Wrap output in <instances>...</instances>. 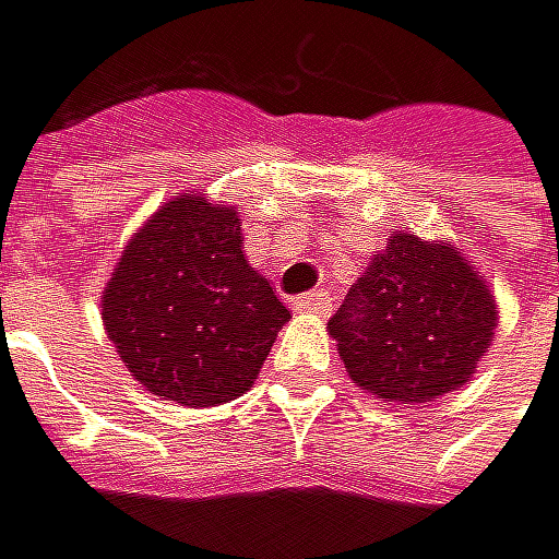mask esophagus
Segmentation results:
<instances>
[{"label":"esophagus","instance_id":"obj_1","mask_svg":"<svg viewBox=\"0 0 559 559\" xmlns=\"http://www.w3.org/2000/svg\"><path fill=\"white\" fill-rule=\"evenodd\" d=\"M331 308H334V298L321 288V292H311V295H301L298 301H295V311L298 314H331Z\"/></svg>","mask_w":559,"mask_h":559}]
</instances>
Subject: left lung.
Masks as SVG:
<instances>
[{
    "instance_id": "obj_1",
    "label": "left lung",
    "mask_w": 559,
    "mask_h": 559,
    "mask_svg": "<svg viewBox=\"0 0 559 559\" xmlns=\"http://www.w3.org/2000/svg\"><path fill=\"white\" fill-rule=\"evenodd\" d=\"M347 377L383 403L462 390L498 331L485 274L452 241L393 231L328 321Z\"/></svg>"
}]
</instances>
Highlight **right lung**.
Returning a JSON list of instances; mask_svg holds the SVG:
<instances>
[{"label": "right lung", "instance_id": "right-lung-1", "mask_svg": "<svg viewBox=\"0 0 559 559\" xmlns=\"http://www.w3.org/2000/svg\"><path fill=\"white\" fill-rule=\"evenodd\" d=\"M235 205L176 192L123 245L100 321L130 377L179 406L251 390L292 311L241 251Z\"/></svg>", "mask_w": 559, "mask_h": 559}]
</instances>
